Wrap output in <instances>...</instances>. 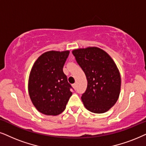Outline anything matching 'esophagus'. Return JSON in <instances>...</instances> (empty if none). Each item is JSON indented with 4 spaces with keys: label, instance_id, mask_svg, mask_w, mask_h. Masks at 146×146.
<instances>
[{
    "label": "esophagus",
    "instance_id": "esophagus-1",
    "mask_svg": "<svg viewBox=\"0 0 146 146\" xmlns=\"http://www.w3.org/2000/svg\"><path fill=\"white\" fill-rule=\"evenodd\" d=\"M73 87L74 89H76V87H77V84H76V83H74V84H73Z\"/></svg>",
    "mask_w": 146,
    "mask_h": 146
}]
</instances>
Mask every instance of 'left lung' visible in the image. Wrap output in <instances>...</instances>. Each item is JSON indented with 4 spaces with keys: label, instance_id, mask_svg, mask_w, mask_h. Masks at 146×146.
Here are the masks:
<instances>
[{
    "label": "left lung",
    "instance_id": "obj_1",
    "mask_svg": "<svg viewBox=\"0 0 146 146\" xmlns=\"http://www.w3.org/2000/svg\"><path fill=\"white\" fill-rule=\"evenodd\" d=\"M87 80L81 100L87 110L96 113L106 112L119 98L121 77L111 57L98 47L79 48L72 51Z\"/></svg>",
    "mask_w": 146,
    "mask_h": 146
}]
</instances>
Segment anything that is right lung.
<instances>
[{
    "label": "right lung",
    "instance_id": "add662e5",
    "mask_svg": "<svg viewBox=\"0 0 146 146\" xmlns=\"http://www.w3.org/2000/svg\"><path fill=\"white\" fill-rule=\"evenodd\" d=\"M69 50H50L42 54L35 62L29 79V93L38 111L57 115L65 110L72 96L63 68Z\"/></svg>",
    "mask_w": 146,
    "mask_h": 146
}]
</instances>
